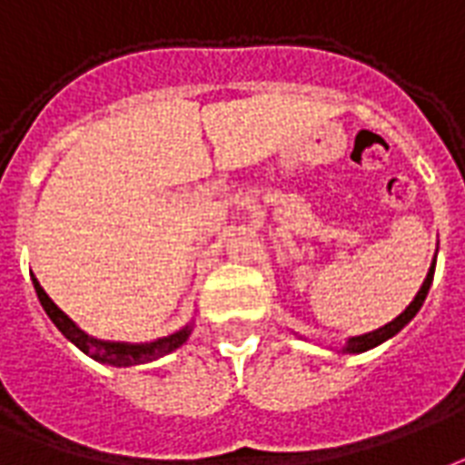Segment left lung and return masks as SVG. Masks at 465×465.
I'll list each match as a JSON object with an SVG mask.
<instances>
[{
	"label": "left lung",
	"instance_id": "1",
	"mask_svg": "<svg viewBox=\"0 0 465 465\" xmlns=\"http://www.w3.org/2000/svg\"><path fill=\"white\" fill-rule=\"evenodd\" d=\"M436 266V261H434ZM434 266L429 268V273H426L424 283H421V288H419V293H416V298L411 302H409V308L399 318H394L391 322H387L384 328L380 330H372V332H367V335H360V338H350L347 340V345L342 347V352H352V355H357V352H364V350H372V347L381 345L384 340H390L397 335L399 330L407 325L409 320L414 318L416 312H419V308L424 305L426 301V293H429V288H431V281H434Z\"/></svg>",
	"mask_w": 465,
	"mask_h": 465
}]
</instances>
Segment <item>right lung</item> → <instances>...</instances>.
<instances>
[{"mask_svg":"<svg viewBox=\"0 0 465 465\" xmlns=\"http://www.w3.org/2000/svg\"><path fill=\"white\" fill-rule=\"evenodd\" d=\"M31 281H34V288H36V295H39L44 311H46V315L54 320V325H56L78 350H84L85 355L93 357V360H98V362L103 364L130 367V364L153 362L157 357H164L167 352H172V350H177L180 345H184L189 335H192V325H184V328L177 330V332H172L167 338L154 340V342H145V345H127V342H108V340L88 338L84 330L78 328L74 320L68 318L66 312L58 311V305L46 295V291L41 288L39 281H36V278H31Z\"/></svg>","mask_w":465,"mask_h":465,"instance_id":"obj_1","label":"right lung"}]
</instances>
